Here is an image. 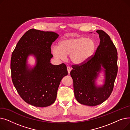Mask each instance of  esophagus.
<instances>
[{"label":"esophagus","mask_w":130,"mask_h":130,"mask_svg":"<svg viewBox=\"0 0 130 130\" xmlns=\"http://www.w3.org/2000/svg\"><path fill=\"white\" fill-rule=\"evenodd\" d=\"M67 70L68 73L70 74V72H71V67H69V66H67Z\"/></svg>","instance_id":"obj_1"}]
</instances>
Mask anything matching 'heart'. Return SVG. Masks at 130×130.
Instances as JSON below:
<instances>
[{
	"label": "heart",
	"mask_w": 130,
	"mask_h": 130,
	"mask_svg": "<svg viewBox=\"0 0 130 130\" xmlns=\"http://www.w3.org/2000/svg\"><path fill=\"white\" fill-rule=\"evenodd\" d=\"M96 44L94 40L86 37H73L61 40L58 46L52 48V53L57 58L63 59L69 55L71 62L80 64L85 62L93 55Z\"/></svg>",
	"instance_id": "obj_1"
}]
</instances>
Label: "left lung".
I'll return each instance as SVG.
<instances>
[{
    "instance_id": "1",
    "label": "left lung",
    "mask_w": 130,
    "mask_h": 130,
    "mask_svg": "<svg viewBox=\"0 0 130 130\" xmlns=\"http://www.w3.org/2000/svg\"><path fill=\"white\" fill-rule=\"evenodd\" d=\"M96 31L99 35L100 42L95 54L85 62L74 65L70 73L76 100L82 104L92 106L102 103L110 96L118 73L117 48L105 31ZM102 67L105 69V84L98 87L95 79Z\"/></svg>"
}]
</instances>
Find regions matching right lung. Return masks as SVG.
I'll return each instance as SVG.
<instances>
[{"instance_id": "right-lung-1", "label": "right lung", "mask_w": 130, "mask_h": 130, "mask_svg": "<svg viewBox=\"0 0 130 130\" xmlns=\"http://www.w3.org/2000/svg\"><path fill=\"white\" fill-rule=\"evenodd\" d=\"M59 36L53 31L30 29L21 37L13 50L10 62L11 79L15 87L26 103L46 107L55 101L60 81L67 75L65 64L52 65L51 46ZM34 55L36 65L29 68L27 58Z\"/></svg>"}]
</instances>
